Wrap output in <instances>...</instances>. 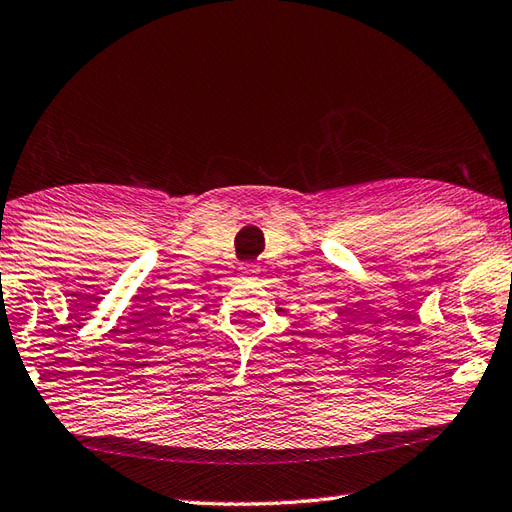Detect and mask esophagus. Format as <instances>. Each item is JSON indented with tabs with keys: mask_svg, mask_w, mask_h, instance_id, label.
<instances>
[{
	"mask_svg": "<svg viewBox=\"0 0 512 512\" xmlns=\"http://www.w3.org/2000/svg\"><path fill=\"white\" fill-rule=\"evenodd\" d=\"M243 274H245V276H252V278H254V276H258V269H256V267H245Z\"/></svg>",
	"mask_w": 512,
	"mask_h": 512,
	"instance_id": "1",
	"label": "esophagus"
}]
</instances>
